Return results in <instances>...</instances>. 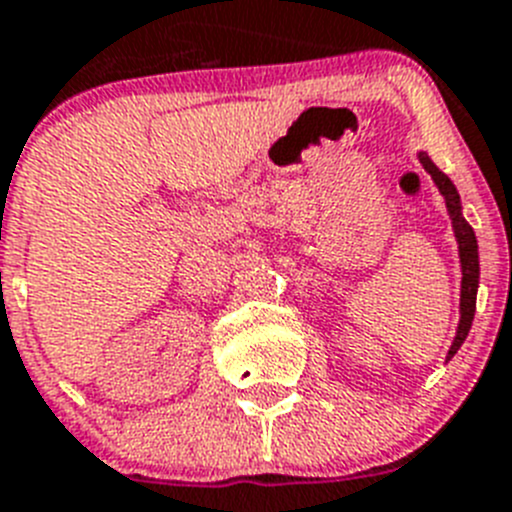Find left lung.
Listing matches in <instances>:
<instances>
[{"label":"left lung","mask_w":512,"mask_h":512,"mask_svg":"<svg viewBox=\"0 0 512 512\" xmlns=\"http://www.w3.org/2000/svg\"><path fill=\"white\" fill-rule=\"evenodd\" d=\"M420 164L425 167L433 182L438 185L441 195L446 198L448 216H451L453 234H456V242H459V260H461V319L459 330L451 342V350H448V361H451L456 350L461 348V342L466 340L471 330V322H474V311H477V288H479V250H477V237H474V229L469 226V221L464 219L461 213V198L459 190L448 180V175H443L438 167L433 164V159L420 151Z\"/></svg>","instance_id":"obj_1"}]
</instances>
